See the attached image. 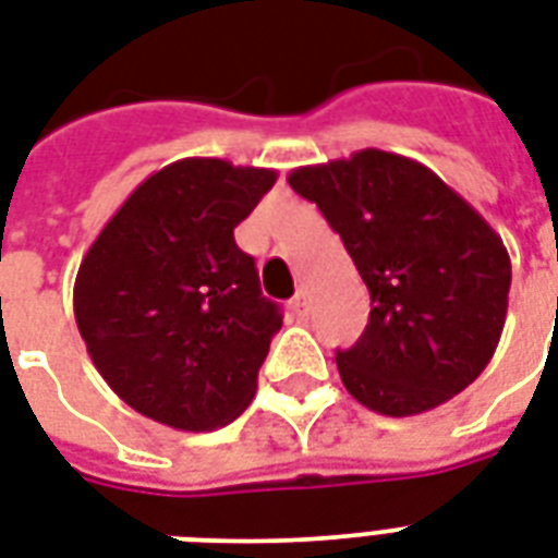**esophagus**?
<instances>
[{
    "label": "esophagus",
    "instance_id": "esophagus-1",
    "mask_svg": "<svg viewBox=\"0 0 558 558\" xmlns=\"http://www.w3.org/2000/svg\"><path fill=\"white\" fill-rule=\"evenodd\" d=\"M289 307H292V316L295 318H307V313H310L307 295H304V292H298V295L292 298V304H289Z\"/></svg>",
    "mask_w": 558,
    "mask_h": 558
}]
</instances>
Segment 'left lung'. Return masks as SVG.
<instances>
[{
	"mask_svg": "<svg viewBox=\"0 0 558 558\" xmlns=\"http://www.w3.org/2000/svg\"><path fill=\"white\" fill-rule=\"evenodd\" d=\"M287 181L325 213L372 295L363 336L336 351L348 392L403 418L477 380L504 333L512 280L495 228L433 169L380 148L301 166Z\"/></svg>",
	"mask_w": 558,
	"mask_h": 558,
	"instance_id": "8db88e82",
	"label": "left lung"
}]
</instances>
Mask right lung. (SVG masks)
Wrapping results in <instances>:
<instances>
[{
	"mask_svg": "<svg viewBox=\"0 0 558 558\" xmlns=\"http://www.w3.org/2000/svg\"><path fill=\"white\" fill-rule=\"evenodd\" d=\"M275 169L184 157L157 169L101 228L72 307L93 365L140 415L184 433L231 424L280 330L233 228Z\"/></svg>",
	"mask_w": 558,
	"mask_h": 558,
	"instance_id": "add662e5",
	"label": "right lung"
}]
</instances>
